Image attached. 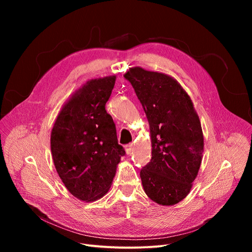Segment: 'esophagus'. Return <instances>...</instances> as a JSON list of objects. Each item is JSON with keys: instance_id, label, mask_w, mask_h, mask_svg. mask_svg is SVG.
<instances>
[{"instance_id": "1", "label": "esophagus", "mask_w": 252, "mask_h": 252, "mask_svg": "<svg viewBox=\"0 0 252 252\" xmlns=\"http://www.w3.org/2000/svg\"><path fill=\"white\" fill-rule=\"evenodd\" d=\"M126 152L127 155H129L131 152H133V144L126 145Z\"/></svg>"}]
</instances>
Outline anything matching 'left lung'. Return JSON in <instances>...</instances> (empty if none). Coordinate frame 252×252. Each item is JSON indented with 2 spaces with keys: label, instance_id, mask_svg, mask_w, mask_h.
I'll return each instance as SVG.
<instances>
[{
  "label": "left lung",
  "instance_id": "8db88e82",
  "mask_svg": "<svg viewBox=\"0 0 252 252\" xmlns=\"http://www.w3.org/2000/svg\"><path fill=\"white\" fill-rule=\"evenodd\" d=\"M124 76L135 89L150 127L151 161L140 173L144 191L159 205H175L190 193L202 161L199 116L173 76L140 66Z\"/></svg>",
  "mask_w": 252,
  "mask_h": 252
}]
</instances>
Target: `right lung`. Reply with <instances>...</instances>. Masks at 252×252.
<instances>
[{
    "mask_svg": "<svg viewBox=\"0 0 252 252\" xmlns=\"http://www.w3.org/2000/svg\"><path fill=\"white\" fill-rule=\"evenodd\" d=\"M116 75L93 78L64 102L51 131V152L57 173L71 195L96 201L111 187L125 155L113 119L106 112Z\"/></svg>",
    "mask_w": 252,
    "mask_h": 252,
    "instance_id": "1",
    "label": "right lung"
}]
</instances>
